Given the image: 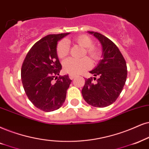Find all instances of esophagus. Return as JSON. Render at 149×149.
I'll use <instances>...</instances> for the list:
<instances>
[{"label":"esophagus","mask_w":149,"mask_h":149,"mask_svg":"<svg viewBox=\"0 0 149 149\" xmlns=\"http://www.w3.org/2000/svg\"><path fill=\"white\" fill-rule=\"evenodd\" d=\"M69 78L71 79V80H73V78H76V76H74V75H72V74H69Z\"/></svg>","instance_id":"34e87169"}]
</instances>
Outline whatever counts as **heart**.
Returning a JSON list of instances; mask_svg holds the SVG:
<instances>
[{"label":"heart","instance_id":"heart-1","mask_svg":"<svg viewBox=\"0 0 149 149\" xmlns=\"http://www.w3.org/2000/svg\"><path fill=\"white\" fill-rule=\"evenodd\" d=\"M73 41L78 43L82 47L85 48L84 54H86L91 59L97 60L99 58L100 53L96 48L93 46L91 39L87 36L80 35L75 37ZM69 54V45L67 40L60 41L57 45V54L60 58H64ZM91 63L88 58L82 59H74L70 58L65 60L63 63V69L65 72L72 75L80 74L91 67Z\"/></svg>","mask_w":149,"mask_h":149}]
</instances>
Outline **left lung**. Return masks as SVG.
<instances>
[{
    "mask_svg": "<svg viewBox=\"0 0 149 149\" xmlns=\"http://www.w3.org/2000/svg\"><path fill=\"white\" fill-rule=\"evenodd\" d=\"M88 33L100 42L102 58L89 71L94 76H98L96 83L92 82V78L86 79L82 95L88 104L102 108L113 104L121 93L127 80V64L119 49L110 39L97 32Z\"/></svg>",
    "mask_w": 149,
    "mask_h": 149,
    "instance_id": "1",
    "label": "left lung"
}]
</instances>
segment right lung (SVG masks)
<instances>
[{
  "instance_id": "add662e5",
  "label": "right lung",
  "mask_w": 149,
  "mask_h": 149,
  "mask_svg": "<svg viewBox=\"0 0 149 149\" xmlns=\"http://www.w3.org/2000/svg\"><path fill=\"white\" fill-rule=\"evenodd\" d=\"M69 34H50L42 38L33 45L22 63L21 78L26 95L43 111L57 110L65 101L71 80L68 75L58 77L62 65L57 45L58 41Z\"/></svg>"
}]
</instances>
